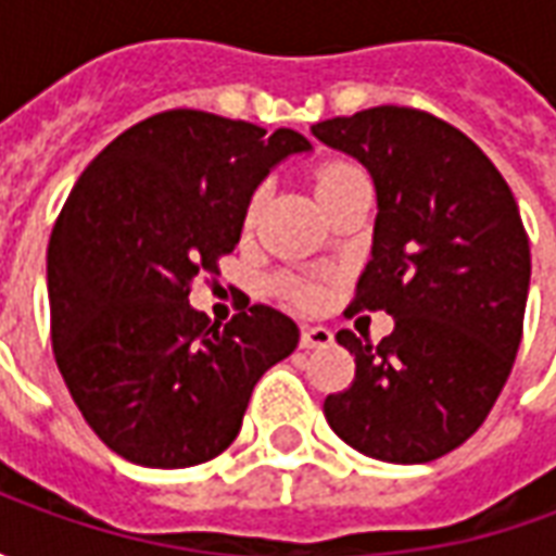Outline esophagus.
<instances>
[{"label":"esophagus","instance_id":"obj_1","mask_svg":"<svg viewBox=\"0 0 556 556\" xmlns=\"http://www.w3.org/2000/svg\"><path fill=\"white\" fill-rule=\"evenodd\" d=\"M301 345L303 349H327V345H333V330L321 325H306L301 333Z\"/></svg>","mask_w":556,"mask_h":556}]
</instances>
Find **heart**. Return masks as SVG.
<instances>
[{
  "label": "heart",
  "instance_id": "obj_1",
  "mask_svg": "<svg viewBox=\"0 0 556 556\" xmlns=\"http://www.w3.org/2000/svg\"><path fill=\"white\" fill-rule=\"evenodd\" d=\"M351 175H357V169H354V166H345V163H333V166H327V169L318 175V193H325V190H330L333 184L345 181V178H351ZM294 298H298L301 303H315L318 298H321V291L315 289V286H294Z\"/></svg>",
  "mask_w": 556,
  "mask_h": 556
}]
</instances>
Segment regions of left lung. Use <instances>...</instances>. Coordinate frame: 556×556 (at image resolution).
I'll use <instances>...</instances> for the list:
<instances>
[{"instance_id":"8db88e82","label":"left lung","mask_w":556,"mask_h":556,"mask_svg":"<svg viewBox=\"0 0 556 556\" xmlns=\"http://www.w3.org/2000/svg\"><path fill=\"white\" fill-rule=\"evenodd\" d=\"M313 137L372 175V258L351 309L396 321L378 345L339 330L357 372L325 417L369 458L434 462L489 417L521 345L530 243L515 195L477 142L408 106L327 118Z\"/></svg>"}]
</instances>
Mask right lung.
Returning a JSON list of instances; mask_svg holds the SVG:
<instances>
[{"mask_svg": "<svg viewBox=\"0 0 556 556\" xmlns=\"http://www.w3.org/2000/svg\"><path fill=\"white\" fill-rule=\"evenodd\" d=\"M298 130L169 110L91 160L47 250L59 372L94 434L142 467L211 462L241 431L258 378L298 349L289 315L255 303L211 325L190 306L199 274L241 241L255 187Z\"/></svg>", "mask_w": 556, "mask_h": 556, "instance_id": "add662e5", "label": "right lung"}]
</instances>
